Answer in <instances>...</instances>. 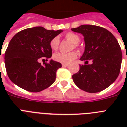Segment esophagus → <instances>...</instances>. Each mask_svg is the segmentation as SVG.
I'll list each match as a JSON object with an SVG mask.
<instances>
[{
    "mask_svg": "<svg viewBox=\"0 0 127 127\" xmlns=\"http://www.w3.org/2000/svg\"><path fill=\"white\" fill-rule=\"evenodd\" d=\"M69 66L68 64H62V66L63 67H68Z\"/></svg>",
    "mask_w": 127,
    "mask_h": 127,
    "instance_id": "obj_1",
    "label": "esophagus"
}]
</instances>
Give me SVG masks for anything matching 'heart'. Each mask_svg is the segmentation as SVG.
Returning a JSON list of instances; mask_svg holds the SVG:
<instances>
[{
  "mask_svg": "<svg viewBox=\"0 0 127 127\" xmlns=\"http://www.w3.org/2000/svg\"><path fill=\"white\" fill-rule=\"evenodd\" d=\"M66 39L67 40L71 41L74 43V46L76 47L77 43L80 42V37L78 35L74 33H68L65 35ZM59 37H55L52 39L50 41V47L52 50L56 51L58 49L59 45ZM77 57V53L75 51H72L70 53H57L53 55L54 60L57 62L63 64H68L75 59Z\"/></svg>",
  "mask_w": 127,
  "mask_h": 127,
  "instance_id": "1",
  "label": "heart"
}]
</instances>
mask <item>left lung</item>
<instances>
[{
    "mask_svg": "<svg viewBox=\"0 0 127 127\" xmlns=\"http://www.w3.org/2000/svg\"><path fill=\"white\" fill-rule=\"evenodd\" d=\"M83 35L84 53L80 59L78 72L72 76L74 82L87 92L95 93L109 87L118 77L122 61L120 45L115 36L107 29L94 25H82L72 28ZM91 60L93 63L88 65Z\"/></svg>",
    "mask_w": 127,
    "mask_h": 127,
    "instance_id": "1",
    "label": "left lung"
}]
</instances>
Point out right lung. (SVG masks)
Returning <instances> with one entry per match:
<instances>
[{
	"mask_svg": "<svg viewBox=\"0 0 127 127\" xmlns=\"http://www.w3.org/2000/svg\"><path fill=\"white\" fill-rule=\"evenodd\" d=\"M62 32L37 26L23 30L13 37L4 55L7 74L13 83L32 92L42 91L53 84L61 64L51 60L41 65L39 61L51 57L50 41Z\"/></svg>",
	"mask_w": 127,
	"mask_h": 127,
	"instance_id": "add662e5",
	"label": "right lung"
}]
</instances>
